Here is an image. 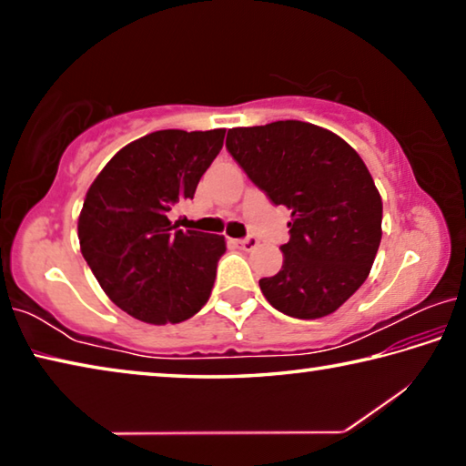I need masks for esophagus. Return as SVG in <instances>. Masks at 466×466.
Returning <instances> with one entry per match:
<instances>
[{
    "mask_svg": "<svg viewBox=\"0 0 466 466\" xmlns=\"http://www.w3.org/2000/svg\"><path fill=\"white\" fill-rule=\"evenodd\" d=\"M236 247L242 248V250H252L258 247V240L252 238V236H248V238H242V240H236Z\"/></svg>",
    "mask_w": 466,
    "mask_h": 466,
    "instance_id": "obj_1",
    "label": "esophagus"
}]
</instances>
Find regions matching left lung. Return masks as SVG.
<instances>
[{
    "instance_id": "1",
    "label": "left lung",
    "mask_w": 466,
    "mask_h": 466,
    "mask_svg": "<svg viewBox=\"0 0 466 466\" xmlns=\"http://www.w3.org/2000/svg\"><path fill=\"white\" fill-rule=\"evenodd\" d=\"M228 152L275 205L291 211L278 275L258 281L275 310L322 319L356 294L382 238V199L364 160L304 121L228 129Z\"/></svg>"
}]
</instances>
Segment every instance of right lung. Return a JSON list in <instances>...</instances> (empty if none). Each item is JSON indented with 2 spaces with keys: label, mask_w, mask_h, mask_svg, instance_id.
Returning a JSON list of instances; mask_svg holds the SVG:
<instances>
[{
  "label": "right lung",
  "mask_w": 466,
  "mask_h": 466,
  "mask_svg": "<svg viewBox=\"0 0 466 466\" xmlns=\"http://www.w3.org/2000/svg\"><path fill=\"white\" fill-rule=\"evenodd\" d=\"M226 129H164L119 149L94 178L77 218L86 263L133 319L175 325L209 299L224 236L177 230L168 211L193 199Z\"/></svg>",
  "instance_id": "right-lung-1"
}]
</instances>
